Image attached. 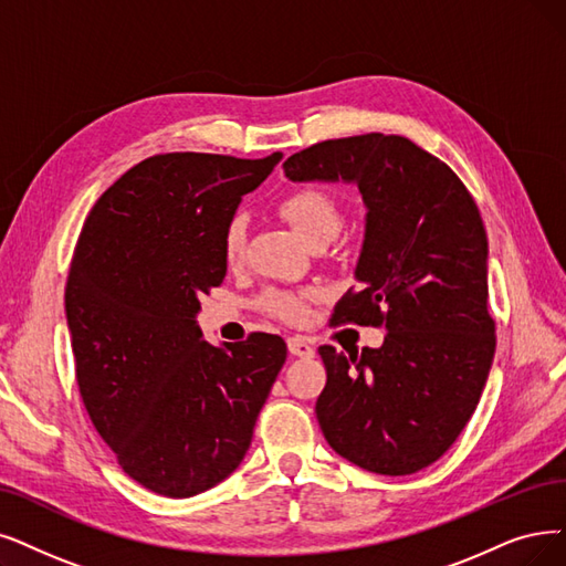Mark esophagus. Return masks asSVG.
I'll return each mask as SVG.
<instances>
[{
    "mask_svg": "<svg viewBox=\"0 0 566 566\" xmlns=\"http://www.w3.org/2000/svg\"><path fill=\"white\" fill-rule=\"evenodd\" d=\"M287 350H290V355H295V357H313V346L306 342L304 336H290L287 338Z\"/></svg>",
    "mask_w": 566,
    "mask_h": 566,
    "instance_id": "obj_1",
    "label": "esophagus"
}]
</instances>
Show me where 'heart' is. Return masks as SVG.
<instances>
[{"mask_svg": "<svg viewBox=\"0 0 566 566\" xmlns=\"http://www.w3.org/2000/svg\"><path fill=\"white\" fill-rule=\"evenodd\" d=\"M279 211L308 245L321 239H334L344 224V213H342V207H338V201L329 192L321 188H311V186L287 192L281 199ZM245 245H248V218L243 213H234L228 222H224L222 237H220L224 262L230 266L241 264L245 255ZM313 297L315 292L269 287L260 295L258 306L279 321L297 325L308 318Z\"/></svg>", "mask_w": 566, "mask_h": 566, "instance_id": "heart-1", "label": "heart"}]
</instances>
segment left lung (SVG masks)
Listing matches in <instances>:
<instances>
[{
  "instance_id": "left-lung-1",
  "label": "left lung",
  "mask_w": 566,
  "mask_h": 566,
  "mask_svg": "<svg viewBox=\"0 0 566 566\" xmlns=\"http://www.w3.org/2000/svg\"><path fill=\"white\" fill-rule=\"evenodd\" d=\"M290 180L355 184L365 243L332 325L386 327L380 348L321 346L327 382L315 416L348 462L406 476L437 462L476 411L494 357L488 237L476 201L439 157L397 134L313 144Z\"/></svg>"
}]
</instances>
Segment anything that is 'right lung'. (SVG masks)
Listing matches in <instances>:
<instances>
[{
	"label": "right lung",
	"mask_w": 566,
	"mask_h": 566,
	"mask_svg": "<svg viewBox=\"0 0 566 566\" xmlns=\"http://www.w3.org/2000/svg\"><path fill=\"white\" fill-rule=\"evenodd\" d=\"M281 157L155 155L85 218L64 287L78 392L123 471L155 494L184 500L230 476L287 357L264 332L211 346L195 321L228 274L224 222Z\"/></svg>",
	"instance_id": "obj_1"
}]
</instances>
